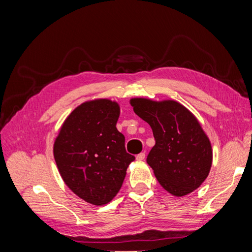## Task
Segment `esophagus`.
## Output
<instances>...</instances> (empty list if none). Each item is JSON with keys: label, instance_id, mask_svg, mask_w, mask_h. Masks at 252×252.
Segmentation results:
<instances>
[{"label": "esophagus", "instance_id": "obj_1", "mask_svg": "<svg viewBox=\"0 0 252 252\" xmlns=\"http://www.w3.org/2000/svg\"><path fill=\"white\" fill-rule=\"evenodd\" d=\"M135 158H136V161H143V159L145 158V152H141V154H139L135 157Z\"/></svg>", "mask_w": 252, "mask_h": 252}]
</instances>
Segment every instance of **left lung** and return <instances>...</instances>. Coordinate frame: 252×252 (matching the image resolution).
I'll list each match as a JSON object with an SVG mask.
<instances>
[{"label": "left lung", "mask_w": 252, "mask_h": 252, "mask_svg": "<svg viewBox=\"0 0 252 252\" xmlns=\"http://www.w3.org/2000/svg\"><path fill=\"white\" fill-rule=\"evenodd\" d=\"M130 105L154 132L147 163L161 186L180 197L199 188L209 174L212 148L194 114L173 100L133 97Z\"/></svg>", "instance_id": "left-lung-1"}]
</instances>
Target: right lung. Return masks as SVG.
<instances>
[{
	"label": "right lung",
	"instance_id": "right-lung-1",
	"mask_svg": "<svg viewBox=\"0 0 252 252\" xmlns=\"http://www.w3.org/2000/svg\"><path fill=\"white\" fill-rule=\"evenodd\" d=\"M120 105L95 98L79 105L66 118L53 144V157L65 184L95 206L109 203L123 184L134 157L117 129Z\"/></svg>",
	"mask_w": 252,
	"mask_h": 252
}]
</instances>
